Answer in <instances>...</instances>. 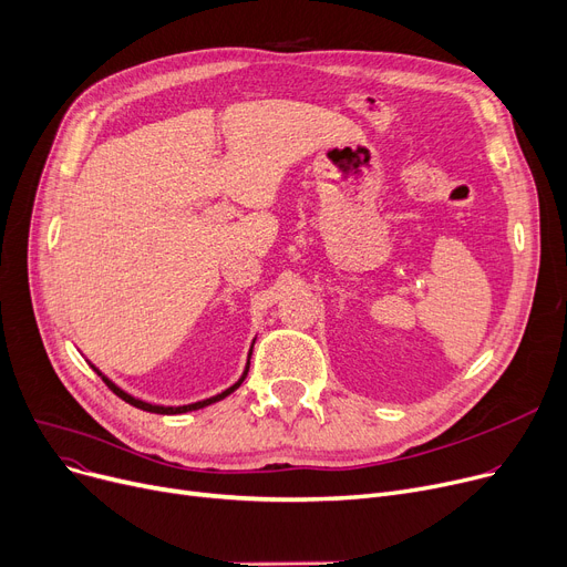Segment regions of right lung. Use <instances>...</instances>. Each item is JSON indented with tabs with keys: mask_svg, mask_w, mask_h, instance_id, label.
<instances>
[{
	"mask_svg": "<svg viewBox=\"0 0 567 567\" xmlns=\"http://www.w3.org/2000/svg\"><path fill=\"white\" fill-rule=\"evenodd\" d=\"M254 348V346H251ZM249 358H251V350H249ZM92 369L101 375L103 379V383L111 388L120 399H124L126 403H131V406H136V409H141V411H147V413H156V415H179V413H188V411H198V409H205V406H209V403H217V401H221V399H226L230 392H235L239 385H241V381L247 379V371H249V360H247V367H245V373L239 375V381L235 383V385H230L228 390H224L221 394H217V396H209V399H203V401H196V403H186V406H158V403H147V401H143V399H136V396H131L128 392H124L122 388H117L111 379H105V375L92 364Z\"/></svg>",
	"mask_w": 567,
	"mask_h": 567,
	"instance_id": "right-lung-1",
	"label": "right lung"
}]
</instances>
